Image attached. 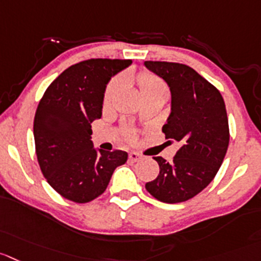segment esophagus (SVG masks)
I'll return each instance as SVG.
<instances>
[{
	"label": "esophagus",
	"mask_w": 261,
	"mask_h": 261,
	"mask_svg": "<svg viewBox=\"0 0 261 261\" xmlns=\"http://www.w3.org/2000/svg\"><path fill=\"white\" fill-rule=\"evenodd\" d=\"M142 159V156L137 152H129V161H132V163H136V161H140Z\"/></svg>",
	"instance_id": "34e87169"
}]
</instances>
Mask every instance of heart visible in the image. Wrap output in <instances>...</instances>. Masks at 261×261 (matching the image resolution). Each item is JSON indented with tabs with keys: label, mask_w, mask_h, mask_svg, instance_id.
Segmentation results:
<instances>
[{
	"label": "heart",
	"mask_w": 261,
	"mask_h": 261,
	"mask_svg": "<svg viewBox=\"0 0 261 261\" xmlns=\"http://www.w3.org/2000/svg\"><path fill=\"white\" fill-rule=\"evenodd\" d=\"M136 82H137L138 87L141 89V95H153V93H159V95H168V88H166L165 83L158 76L153 75L150 71H141L136 76ZM116 91H118V81H113L109 84L108 89L105 93V103H109L113 97L115 96Z\"/></svg>",
	"instance_id": "heart-1"
}]
</instances>
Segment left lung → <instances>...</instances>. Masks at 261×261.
I'll return each instance as SVG.
<instances>
[{"mask_svg": "<svg viewBox=\"0 0 261 261\" xmlns=\"http://www.w3.org/2000/svg\"><path fill=\"white\" fill-rule=\"evenodd\" d=\"M143 65L169 86L172 106L163 132L168 142L180 146L172 163L153 158L160 173L146 183V190L161 202H183L207 187L224 160L229 143L224 100L212 83L185 64L145 61Z\"/></svg>", "mask_w": 261, "mask_h": 261, "instance_id": "8db88e82", "label": "left lung"}]
</instances>
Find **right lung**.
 <instances>
[{
  "mask_svg": "<svg viewBox=\"0 0 261 261\" xmlns=\"http://www.w3.org/2000/svg\"><path fill=\"white\" fill-rule=\"evenodd\" d=\"M130 64L119 59L81 61L55 79L39 101L33 125L37 159L49 186L68 200H95L128 159L125 151L93 147L91 124L102 115L110 79Z\"/></svg>",
  "mask_w": 261,
  "mask_h": 261,
  "instance_id": "obj_1",
  "label": "right lung"
}]
</instances>
